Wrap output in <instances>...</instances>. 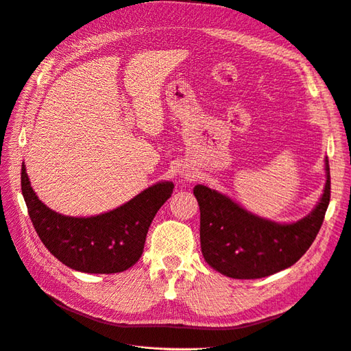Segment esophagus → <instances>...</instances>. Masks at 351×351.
<instances>
[{
	"label": "esophagus",
	"instance_id": "1",
	"mask_svg": "<svg viewBox=\"0 0 351 351\" xmlns=\"http://www.w3.org/2000/svg\"><path fill=\"white\" fill-rule=\"evenodd\" d=\"M187 177H190V176H187Z\"/></svg>",
	"mask_w": 351,
	"mask_h": 351
}]
</instances>
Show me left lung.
Returning <instances> with one entry per match:
<instances>
[{"instance_id":"obj_1","label":"left lung","mask_w":351,"mask_h":351,"mask_svg":"<svg viewBox=\"0 0 351 351\" xmlns=\"http://www.w3.org/2000/svg\"><path fill=\"white\" fill-rule=\"evenodd\" d=\"M328 178L322 199L294 224H277L249 214L227 196L205 186L193 193L200 208V247L215 271L237 280L263 278L291 267L312 246L331 197Z\"/></svg>"}]
</instances>
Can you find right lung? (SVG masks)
Masks as SVG:
<instances>
[{"instance_id":"add662e5","label":"right lung","mask_w":351,"mask_h":351,"mask_svg":"<svg viewBox=\"0 0 351 351\" xmlns=\"http://www.w3.org/2000/svg\"><path fill=\"white\" fill-rule=\"evenodd\" d=\"M173 189L169 182L158 183L107 214L73 218L42 204L22 165V193L40 241L69 268L88 274H115L133 267L142 256L154 217Z\"/></svg>"}]
</instances>
